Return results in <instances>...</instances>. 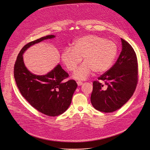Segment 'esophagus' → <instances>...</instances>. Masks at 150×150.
Masks as SVG:
<instances>
[{"label": "esophagus", "instance_id": "1", "mask_svg": "<svg viewBox=\"0 0 150 150\" xmlns=\"http://www.w3.org/2000/svg\"><path fill=\"white\" fill-rule=\"evenodd\" d=\"M77 83L78 86H81V85L83 84V83H82L81 81H77Z\"/></svg>", "mask_w": 150, "mask_h": 150}]
</instances>
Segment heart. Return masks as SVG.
I'll return each mask as SVG.
<instances>
[{
    "mask_svg": "<svg viewBox=\"0 0 150 150\" xmlns=\"http://www.w3.org/2000/svg\"><path fill=\"white\" fill-rule=\"evenodd\" d=\"M118 52L116 43L112 40L96 35L83 36L74 42L73 48L66 47L61 54L63 63L70 71H74V77L79 80L86 79L93 71L98 74L103 73L112 66Z\"/></svg>",
    "mask_w": 150,
    "mask_h": 150,
    "instance_id": "obj_1",
    "label": "heart"
}]
</instances>
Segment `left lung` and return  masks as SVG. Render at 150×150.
<instances>
[{
	"label": "left lung",
	"instance_id": "8db88e82",
	"mask_svg": "<svg viewBox=\"0 0 150 150\" xmlns=\"http://www.w3.org/2000/svg\"><path fill=\"white\" fill-rule=\"evenodd\" d=\"M122 49L115 64L93 82L91 103L100 112H113L121 108L133 95L138 80L136 53L121 38ZM103 81L105 85L99 80Z\"/></svg>",
	"mask_w": 150,
	"mask_h": 150
}]
</instances>
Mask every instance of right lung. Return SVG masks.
<instances>
[{
	"mask_svg": "<svg viewBox=\"0 0 150 150\" xmlns=\"http://www.w3.org/2000/svg\"><path fill=\"white\" fill-rule=\"evenodd\" d=\"M54 37L53 35H47L24 45L13 69L16 84L22 96L34 108L49 116H57L68 109L77 84L74 80L65 81L69 75L59 64L44 76L31 73L25 66L22 54L30 46Z\"/></svg>",
	"mask_w": 150,
	"mask_h": 150,
	"instance_id": "obj_1",
	"label": "right lung"
}]
</instances>
